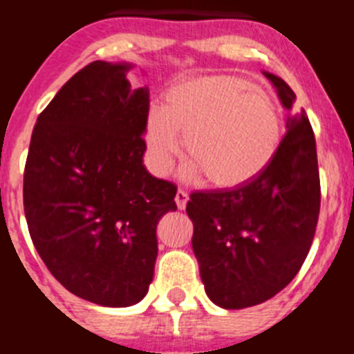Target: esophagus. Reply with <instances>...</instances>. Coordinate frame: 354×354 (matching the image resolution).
Returning a JSON list of instances; mask_svg holds the SVG:
<instances>
[{
	"mask_svg": "<svg viewBox=\"0 0 354 354\" xmlns=\"http://www.w3.org/2000/svg\"><path fill=\"white\" fill-rule=\"evenodd\" d=\"M187 200H189V195H187V192H184V189H177V195H175V204H177V207L183 211L184 207H186Z\"/></svg>",
	"mask_w": 354,
	"mask_h": 354,
	"instance_id": "1",
	"label": "esophagus"
}]
</instances>
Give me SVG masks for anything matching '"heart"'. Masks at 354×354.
I'll return each instance as SVG.
<instances>
[{
	"mask_svg": "<svg viewBox=\"0 0 354 354\" xmlns=\"http://www.w3.org/2000/svg\"><path fill=\"white\" fill-rule=\"evenodd\" d=\"M184 149L193 162L189 175L204 171L216 187L248 184L270 167L282 143L277 104L259 86L234 74L180 80L165 92V106L145 118L147 161L167 174Z\"/></svg>",
	"mask_w": 354,
	"mask_h": 354,
	"instance_id": "heart-1",
	"label": "heart"
}]
</instances>
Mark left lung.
<instances>
[{"instance_id":"obj_1","label":"left lung","mask_w":354,"mask_h":354,"mask_svg":"<svg viewBox=\"0 0 354 354\" xmlns=\"http://www.w3.org/2000/svg\"><path fill=\"white\" fill-rule=\"evenodd\" d=\"M287 109V133L271 165L248 184L195 192L186 212L209 299L239 310L273 298L305 262L321 207L317 150L305 109L282 77L264 72Z\"/></svg>"}]
</instances>
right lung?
<instances>
[{"instance_id":"add662e5","label":"right lung","mask_w":354,"mask_h":354,"mask_svg":"<svg viewBox=\"0 0 354 354\" xmlns=\"http://www.w3.org/2000/svg\"><path fill=\"white\" fill-rule=\"evenodd\" d=\"M133 64L92 62L39 115L24 168V214L53 277L102 306L145 298L158 257L156 228L177 187L143 167L149 88Z\"/></svg>"}]
</instances>
